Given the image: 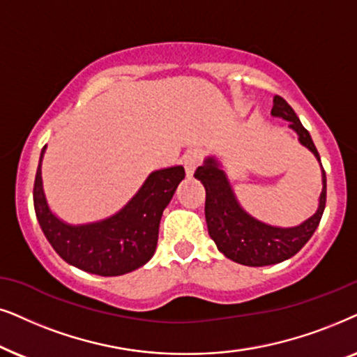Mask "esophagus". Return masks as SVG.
Listing matches in <instances>:
<instances>
[{
    "instance_id": "1",
    "label": "esophagus",
    "mask_w": 357,
    "mask_h": 357,
    "mask_svg": "<svg viewBox=\"0 0 357 357\" xmlns=\"http://www.w3.org/2000/svg\"><path fill=\"white\" fill-rule=\"evenodd\" d=\"M201 160H202V156L199 150H189L184 153L183 165H184V168H186L188 178H191V176L194 174V171H196L197 166L201 165Z\"/></svg>"
}]
</instances>
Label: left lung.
<instances>
[{
  "instance_id": "left-lung-1",
  "label": "left lung",
  "mask_w": 357,
  "mask_h": 357,
  "mask_svg": "<svg viewBox=\"0 0 357 357\" xmlns=\"http://www.w3.org/2000/svg\"><path fill=\"white\" fill-rule=\"evenodd\" d=\"M274 117H281L289 122V127L297 132L298 142L315 155L320 161L317 146L310 134L297 114L281 96H274V106L271 111ZM321 165V163H320ZM194 178L206 188V222L208 235L215 241L220 253L228 259L245 266H269L292 258L302 250V246L312 238L321 220L326 204V174L321 166L323 189L317 212L301 225L291 228L273 227L251 217L236 201L234 189L228 183L225 171L213 156H208L202 166H199Z\"/></svg>"
}]
</instances>
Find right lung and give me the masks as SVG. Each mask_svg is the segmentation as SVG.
<instances>
[{"instance_id":"obj_1","label":"right lung","mask_w":357,"mask_h":357,"mask_svg":"<svg viewBox=\"0 0 357 357\" xmlns=\"http://www.w3.org/2000/svg\"><path fill=\"white\" fill-rule=\"evenodd\" d=\"M42 149L34 181L37 220L59 256L75 268L98 275H122L149 263L156 250L163 211L183 181V166L153 171L139 192L112 217L70 225L60 220L47 204L42 188Z\"/></svg>"}]
</instances>
